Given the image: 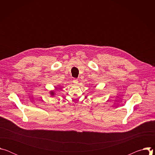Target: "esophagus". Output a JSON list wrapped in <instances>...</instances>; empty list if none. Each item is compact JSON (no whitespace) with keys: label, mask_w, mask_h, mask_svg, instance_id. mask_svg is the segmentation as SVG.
Wrapping results in <instances>:
<instances>
[{"label":"esophagus","mask_w":155,"mask_h":155,"mask_svg":"<svg viewBox=\"0 0 155 155\" xmlns=\"http://www.w3.org/2000/svg\"><path fill=\"white\" fill-rule=\"evenodd\" d=\"M78 81L77 79H74V84H77L78 83Z\"/></svg>","instance_id":"obj_1"}]
</instances>
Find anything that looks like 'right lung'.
Wrapping results in <instances>:
<instances>
[{
	"mask_svg": "<svg viewBox=\"0 0 155 155\" xmlns=\"http://www.w3.org/2000/svg\"><path fill=\"white\" fill-rule=\"evenodd\" d=\"M50 93V95H51V96H54V94H55V93H54V91H51Z\"/></svg>",
	"mask_w": 155,
	"mask_h": 155,
	"instance_id": "add662e5",
	"label": "right lung"
}]
</instances>
